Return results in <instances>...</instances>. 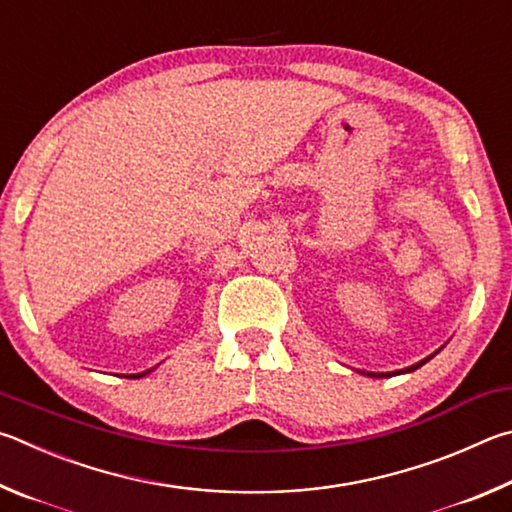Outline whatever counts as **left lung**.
<instances>
[{
	"label": "left lung",
	"mask_w": 512,
	"mask_h": 512,
	"mask_svg": "<svg viewBox=\"0 0 512 512\" xmlns=\"http://www.w3.org/2000/svg\"><path fill=\"white\" fill-rule=\"evenodd\" d=\"M429 360H432V357H427V360H423V362H418V364H414V366H409V369H405V371H416L418 369V366H423L425 362H429ZM405 371H402V373H405ZM371 375V378H389V375L391 373H369Z\"/></svg>",
	"instance_id": "8db88e82"
}]
</instances>
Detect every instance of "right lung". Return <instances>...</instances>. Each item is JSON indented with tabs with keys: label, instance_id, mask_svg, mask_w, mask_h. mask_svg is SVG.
I'll return each instance as SVG.
<instances>
[{
	"label": "right lung",
	"instance_id": "obj_1",
	"mask_svg": "<svg viewBox=\"0 0 512 512\" xmlns=\"http://www.w3.org/2000/svg\"><path fill=\"white\" fill-rule=\"evenodd\" d=\"M148 371H143V373H139V375H132V378H141V375H146Z\"/></svg>",
	"mask_w": 512,
	"mask_h": 512
}]
</instances>
